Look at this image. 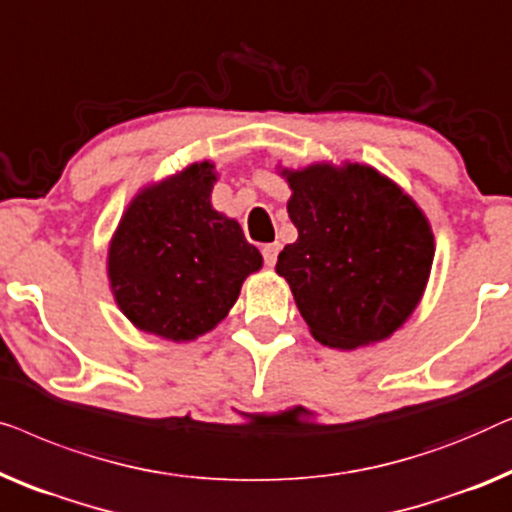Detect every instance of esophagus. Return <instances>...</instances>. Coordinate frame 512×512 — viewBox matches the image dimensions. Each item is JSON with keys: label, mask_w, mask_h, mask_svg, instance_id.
<instances>
[{"label": "esophagus", "mask_w": 512, "mask_h": 512, "mask_svg": "<svg viewBox=\"0 0 512 512\" xmlns=\"http://www.w3.org/2000/svg\"><path fill=\"white\" fill-rule=\"evenodd\" d=\"M278 253H280V246H278V243H266V246L262 248V255H264V262H266V266H273V264H276Z\"/></svg>", "instance_id": "1"}]
</instances>
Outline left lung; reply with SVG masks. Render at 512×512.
<instances>
[{
    "label": "left lung",
    "instance_id": "8db88e82",
    "mask_svg": "<svg viewBox=\"0 0 512 512\" xmlns=\"http://www.w3.org/2000/svg\"><path fill=\"white\" fill-rule=\"evenodd\" d=\"M297 241L278 255L315 341L355 350L390 338L420 304L434 234L420 206L366 164L283 169Z\"/></svg>",
    "mask_w": 512,
    "mask_h": 512
}]
</instances>
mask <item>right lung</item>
<instances>
[{"label": "right lung", "instance_id": "obj_1", "mask_svg": "<svg viewBox=\"0 0 512 512\" xmlns=\"http://www.w3.org/2000/svg\"><path fill=\"white\" fill-rule=\"evenodd\" d=\"M213 162H194L129 201L109 246L115 304L136 329L183 343L227 318L262 255L211 206Z\"/></svg>", "mask_w": 512, "mask_h": 512}]
</instances>
